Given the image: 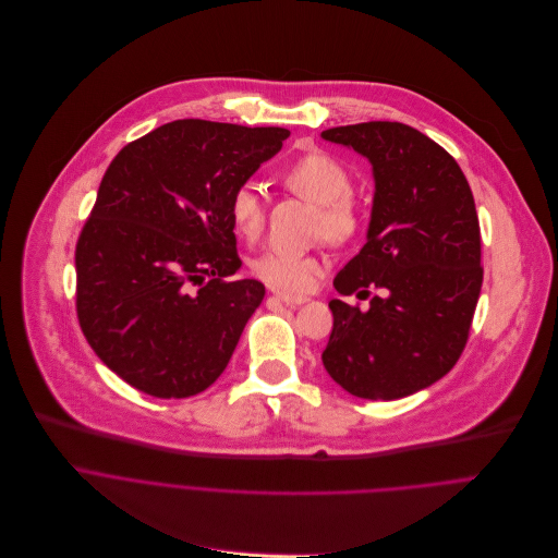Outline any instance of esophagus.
I'll use <instances>...</instances> for the list:
<instances>
[{"mask_svg": "<svg viewBox=\"0 0 558 558\" xmlns=\"http://www.w3.org/2000/svg\"><path fill=\"white\" fill-rule=\"evenodd\" d=\"M277 301H281L283 305H290V307H296V305H303L307 301V296H292V294H275Z\"/></svg>", "mask_w": 558, "mask_h": 558, "instance_id": "esophagus-1", "label": "esophagus"}]
</instances>
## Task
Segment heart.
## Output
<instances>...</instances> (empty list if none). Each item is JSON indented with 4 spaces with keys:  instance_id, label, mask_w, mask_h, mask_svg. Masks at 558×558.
Segmentation results:
<instances>
[{
    "instance_id": "heart-1",
    "label": "heart",
    "mask_w": 558,
    "mask_h": 558,
    "mask_svg": "<svg viewBox=\"0 0 558 558\" xmlns=\"http://www.w3.org/2000/svg\"><path fill=\"white\" fill-rule=\"evenodd\" d=\"M283 184L294 195L316 204V238L345 244L363 231L365 215L352 195V173L339 158L312 149L283 169ZM229 217L242 240H259L266 227V199L255 182H242L235 186L229 199ZM320 268L323 264L314 255L266 251L251 259V272L268 288L283 294H301L310 290Z\"/></svg>"
}]
</instances>
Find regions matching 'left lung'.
I'll return each instance as SVG.
<instances>
[{"mask_svg": "<svg viewBox=\"0 0 558 558\" xmlns=\"http://www.w3.org/2000/svg\"><path fill=\"white\" fill-rule=\"evenodd\" d=\"M320 136L365 156L376 182L367 244L333 288L383 290L367 310L329 301L320 359L352 396L398 400L447 376L466 348L484 279L473 191L456 158L409 125L372 121Z\"/></svg>", "mask_w": 558, "mask_h": 558, "instance_id": "left-lung-1", "label": "left lung"}]
</instances>
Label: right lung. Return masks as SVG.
Listing matches in <instances>:
<instances>
[{
  "label": "right lung",
  "mask_w": 558,
  "mask_h": 558,
  "mask_svg": "<svg viewBox=\"0 0 558 558\" xmlns=\"http://www.w3.org/2000/svg\"><path fill=\"white\" fill-rule=\"evenodd\" d=\"M290 136L184 119L125 145L76 242V314L96 356L154 398H189L227 369L264 301L229 217L235 186Z\"/></svg>",
  "instance_id": "right-lung-1"
}]
</instances>
